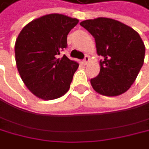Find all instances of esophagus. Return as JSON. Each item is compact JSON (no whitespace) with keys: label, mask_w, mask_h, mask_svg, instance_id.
Segmentation results:
<instances>
[{"label":"esophagus","mask_w":149,"mask_h":149,"mask_svg":"<svg viewBox=\"0 0 149 149\" xmlns=\"http://www.w3.org/2000/svg\"><path fill=\"white\" fill-rule=\"evenodd\" d=\"M89 61H90L89 56H85V58H84V60H83V63L86 65V64H87V63H89Z\"/></svg>","instance_id":"esophagus-1"}]
</instances>
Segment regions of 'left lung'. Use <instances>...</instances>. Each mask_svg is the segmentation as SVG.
I'll return each mask as SVG.
<instances>
[{
    "instance_id": "obj_1",
    "label": "left lung",
    "mask_w": 149,
    "mask_h": 149,
    "mask_svg": "<svg viewBox=\"0 0 149 149\" xmlns=\"http://www.w3.org/2000/svg\"><path fill=\"white\" fill-rule=\"evenodd\" d=\"M80 25L94 38L96 51L102 56L100 73L90 80L95 92L105 96L125 93L135 81L145 57V45L132 27L112 18L82 21Z\"/></svg>"
}]
</instances>
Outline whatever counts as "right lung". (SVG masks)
<instances>
[{
  "label": "right lung",
  "instance_id": "add662e5",
  "mask_svg": "<svg viewBox=\"0 0 149 149\" xmlns=\"http://www.w3.org/2000/svg\"><path fill=\"white\" fill-rule=\"evenodd\" d=\"M79 19L49 14L27 24L15 43L16 63L26 87L40 99L60 98L70 89L79 63L60 52L67 47V35Z\"/></svg>",
  "mask_w": 149,
  "mask_h": 149
}]
</instances>
